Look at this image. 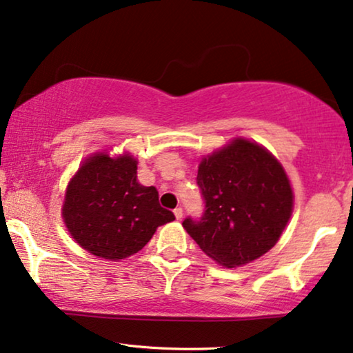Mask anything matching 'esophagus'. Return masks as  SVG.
I'll list each match as a JSON object with an SVG mask.
<instances>
[{
  "mask_svg": "<svg viewBox=\"0 0 353 353\" xmlns=\"http://www.w3.org/2000/svg\"><path fill=\"white\" fill-rule=\"evenodd\" d=\"M173 214H175V219L176 220H181L183 219V209H181V207H176V209L173 210Z\"/></svg>",
  "mask_w": 353,
  "mask_h": 353,
  "instance_id": "1",
  "label": "esophagus"
}]
</instances>
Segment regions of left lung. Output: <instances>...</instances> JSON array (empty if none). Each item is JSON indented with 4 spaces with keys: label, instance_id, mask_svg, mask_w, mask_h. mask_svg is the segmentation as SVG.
<instances>
[{
    "label": "left lung",
    "instance_id": "1",
    "mask_svg": "<svg viewBox=\"0 0 353 353\" xmlns=\"http://www.w3.org/2000/svg\"><path fill=\"white\" fill-rule=\"evenodd\" d=\"M205 210L183 226L216 263L236 268L278 243L292 214L286 172L263 146L236 138L204 157L197 170Z\"/></svg>",
    "mask_w": 353,
    "mask_h": 353
}]
</instances>
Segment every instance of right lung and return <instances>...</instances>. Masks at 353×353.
Returning a JSON list of instances; mask_svg holds the SVG:
<instances>
[{
	"label": "right lung",
	"instance_id": "1",
	"mask_svg": "<svg viewBox=\"0 0 353 353\" xmlns=\"http://www.w3.org/2000/svg\"><path fill=\"white\" fill-rule=\"evenodd\" d=\"M137 163L130 154H94L67 186L62 219L72 238L96 257L127 259L151 241L157 226L175 220L159 204L156 188L139 185Z\"/></svg>",
	"mask_w": 353,
	"mask_h": 353
}]
</instances>
